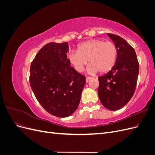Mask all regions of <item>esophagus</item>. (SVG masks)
<instances>
[{
	"mask_svg": "<svg viewBox=\"0 0 155 155\" xmlns=\"http://www.w3.org/2000/svg\"><path fill=\"white\" fill-rule=\"evenodd\" d=\"M92 79L91 77H86V83H88Z\"/></svg>",
	"mask_w": 155,
	"mask_h": 155,
	"instance_id": "esophagus-1",
	"label": "esophagus"
}]
</instances>
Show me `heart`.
<instances>
[{"mask_svg":"<svg viewBox=\"0 0 155 155\" xmlns=\"http://www.w3.org/2000/svg\"><path fill=\"white\" fill-rule=\"evenodd\" d=\"M118 49L110 41L94 39L83 42L78 46V51H70L68 58L74 68L81 72L87 64V71L90 74L109 72L116 62Z\"/></svg>","mask_w":155,"mask_h":155,"instance_id":"obj_1","label":"heart"}]
</instances>
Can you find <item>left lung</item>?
<instances>
[{"label": "left lung", "mask_w": 155, "mask_h": 155, "mask_svg": "<svg viewBox=\"0 0 155 155\" xmlns=\"http://www.w3.org/2000/svg\"><path fill=\"white\" fill-rule=\"evenodd\" d=\"M118 49L116 62L107 74L98 78V96L107 109L117 110L133 97L139 73V64L134 49L122 37L107 34Z\"/></svg>", "instance_id": "1"}]
</instances>
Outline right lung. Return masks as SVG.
I'll return each mask as SVG.
<instances>
[{
    "instance_id": "1",
    "label": "right lung",
    "mask_w": 155,
    "mask_h": 155,
    "mask_svg": "<svg viewBox=\"0 0 155 155\" xmlns=\"http://www.w3.org/2000/svg\"><path fill=\"white\" fill-rule=\"evenodd\" d=\"M68 43L45 45L31 64L30 86L37 101L51 115L65 118L76 110L85 76L70 65Z\"/></svg>"
}]
</instances>
